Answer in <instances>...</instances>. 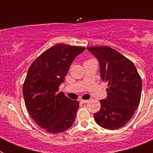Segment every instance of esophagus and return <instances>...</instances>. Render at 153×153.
<instances>
[{"instance_id":"obj_1","label":"esophagus","mask_w":153,"mask_h":153,"mask_svg":"<svg viewBox=\"0 0 153 153\" xmlns=\"http://www.w3.org/2000/svg\"><path fill=\"white\" fill-rule=\"evenodd\" d=\"M80 102H82V103L85 104V103H87V102H89V100H80Z\"/></svg>"}]
</instances>
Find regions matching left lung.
Returning <instances> with one entry per match:
<instances>
[{"instance_id":"1","label":"left lung","mask_w":153,"mask_h":153,"mask_svg":"<svg viewBox=\"0 0 153 153\" xmlns=\"http://www.w3.org/2000/svg\"><path fill=\"white\" fill-rule=\"evenodd\" d=\"M86 49L97 59L101 79L109 85L94 119L104 129H119L129 122L140 104L141 77L134 63L116 50L104 46Z\"/></svg>"}]
</instances>
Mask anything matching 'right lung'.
Listing matches in <instances>:
<instances>
[{"label":"right lung","mask_w":153,"mask_h":153,"mask_svg":"<svg viewBox=\"0 0 153 153\" xmlns=\"http://www.w3.org/2000/svg\"><path fill=\"white\" fill-rule=\"evenodd\" d=\"M84 47L56 44L36 58L23 86L24 102L36 123L47 132L59 133L75 121L79 102L59 92L74 60Z\"/></svg>","instance_id":"obj_1"}]
</instances>
